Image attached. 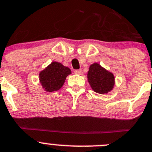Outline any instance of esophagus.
Listing matches in <instances>:
<instances>
[{
	"label": "esophagus",
	"instance_id": "obj_1",
	"mask_svg": "<svg viewBox=\"0 0 152 152\" xmlns=\"http://www.w3.org/2000/svg\"><path fill=\"white\" fill-rule=\"evenodd\" d=\"M82 73H83V72H82L81 69L75 71V74H76V75H82Z\"/></svg>",
	"mask_w": 152,
	"mask_h": 152
}]
</instances>
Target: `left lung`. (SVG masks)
<instances>
[{
    "label": "left lung",
    "mask_w": 152,
    "mask_h": 152,
    "mask_svg": "<svg viewBox=\"0 0 152 152\" xmlns=\"http://www.w3.org/2000/svg\"><path fill=\"white\" fill-rule=\"evenodd\" d=\"M87 78L92 90L99 94L108 93L113 89L115 85L113 74L97 63L89 66Z\"/></svg>",
    "instance_id": "8db88e82"
}]
</instances>
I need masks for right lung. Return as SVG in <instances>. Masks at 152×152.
Wrapping results in <instances>:
<instances>
[{"label": "right lung", "instance_id": "1", "mask_svg": "<svg viewBox=\"0 0 152 152\" xmlns=\"http://www.w3.org/2000/svg\"><path fill=\"white\" fill-rule=\"evenodd\" d=\"M70 69L58 62H52L44 70L39 72V82L46 92L57 91L64 84Z\"/></svg>", "mask_w": 152, "mask_h": 152}]
</instances>
